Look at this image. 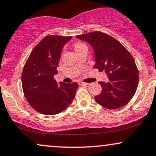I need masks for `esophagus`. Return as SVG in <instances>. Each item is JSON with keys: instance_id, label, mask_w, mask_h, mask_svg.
I'll use <instances>...</instances> for the list:
<instances>
[{"instance_id": "34e87169", "label": "esophagus", "mask_w": 156, "mask_h": 156, "mask_svg": "<svg viewBox=\"0 0 156 156\" xmlns=\"http://www.w3.org/2000/svg\"><path fill=\"white\" fill-rule=\"evenodd\" d=\"M78 83H79V84L80 85H89V83H86V82H83V81H79L78 82Z\"/></svg>"}]
</instances>
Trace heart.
<instances>
[{
  "label": "heart",
  "mask_w": 156,
  "mask_h": 156,
  "mask_svg": "<svg viewBox=\"0 0 156 156\" xmlns=\"http://www.w3.org/2000/svg\"><path fill=\"white\" fill-rule=\"evenodd\" d=\"M82 45H83V44H80V43H78V44H76L75 45V48H77V47H79V46H82Z\"/></svg>",
  "instance_id": "obj_1"
}]
</instances>
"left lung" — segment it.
<instances>
[{
  "label": "left lung",
  "instance_id": "left-lung-1",
  "mask_svg": "<svg viewBox=\"0 0 156 156\" xmlns=\"http://www.w3.org/2000/svg\"><path fill=\"white\" fill-rule=\"evenodd\" d=\"M76 37L91 45L96 60L94 68L108 75V83L99 82L102 89L94 97L97 102L109 110L128 104L139 83V71L130 52L119 41L100 31Z\"/></svg>",
  "mask_w": 156,
  "mask_h": 156
}]
</instances>
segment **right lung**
<instances>
[{
  "label": "right lung",
  "mask_w": 156,
  "mask_h": 156,
  "mask_svg": "<svg viewBox=\"0 0 156 156\" xmlns=\"http://www.w3.org/2000/svg\"><path fill=\"white\" fill-rule=\"evenodd\" d=\"M72 36L46 35L37 44L26 61L22 73L24 95L33 109L44 115H55L70 105L76 96V82L58 84V73L63 46Z\"/></svg>",
  "instance_id": "1"
}]
</instances>
